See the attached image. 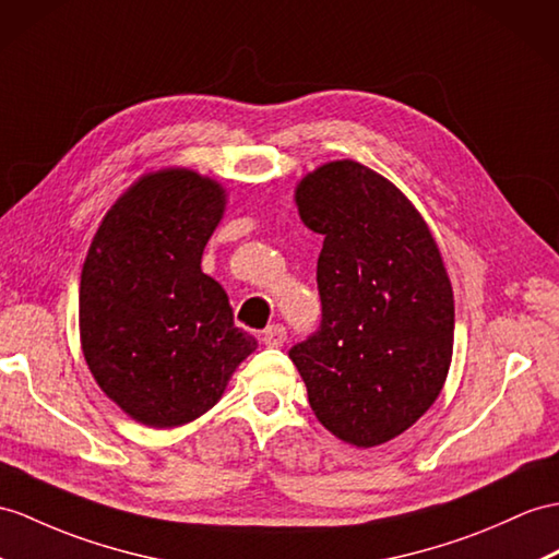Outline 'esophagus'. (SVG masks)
I'll return each instance as SVG.
<instances>
[{
    "label": "esophagus",
    "mask_w": 559,
    "mask_h": 559,
    "mask_svg": "<svg viewBox=\"0 0 559 559\" xmlns=\"http://www.w3.org/2000/svg\"><path fill=\"white\" fill-rule=\"evenodd\" d=\"M284 342H287V330L282 324H272L263 332V344L270 348H280Z\"/></svg>",
    "instance_id": "1"
}]
</instances>
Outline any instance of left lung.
Wrapping results in <instances>:
<instances>
[{
  "label": "left lung",
  "mask_w": 559,
  "mask_h": 559,
  "mask_svg": "<svg viewBox=\"0 0 559 559\" xmlns=\"http://www.w3.org/2000/svg\"><path fill=\"white\" fill-rule=\"evenodd\" d=\"M296 206L324 237L322 320L289 358L336 439L382 445L429 411L451 367L455 306L441 251L401 189L358 160L308 173Z\"/></svg>",
  "instance_id": "1"
}]
</instances>
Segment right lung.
<instances>
[{"label":"right lung","mask_w":559,"mask_h":559,"mask_svg":"<svg viewBox=\"0 0 559 559\" xmlns=\"http://www.w3.org/2000/svg\"><path fill=\"white\" fill-rule=\"evenodd\" d=\"M211 177L168 168L140 177L92 239L80 277V342L120 411L170 429L221 401L255 338L235 326L201 255L225 213Z\"/></svg>","instance_id":"obj_1"}]
</instances>
